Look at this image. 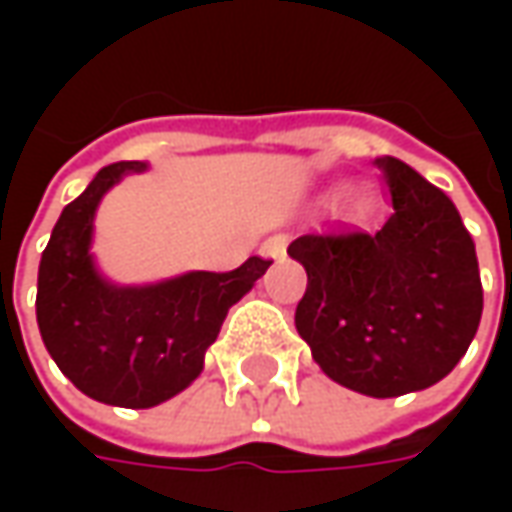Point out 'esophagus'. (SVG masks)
Returning <instances> with one entry per match:
<instances>
[{
  "mask_svg": "<svg viewBox=\"0 0 512 512\" xmlns=\"http://www.w3.org/2000/svg\"><path fill=\"white\" fill-rule=\"evenodd\" d=\"M287 239L285 236H270L265 245H262V256H270V259H279L285 253Z\"/></svg>",
  "mask_w": 512,
  "mask_h": 512,
  "instance_id": "obj_1",
  "label": "esophagus"
}]
</instances>
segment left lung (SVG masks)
Segmentation results:
<instances>
[{
    "label": "left lung",
    "instance_id": "obj_1",
    "mask_svg": "<svg viewBox=\"0 0 512 512\" xmlns=\"http://www.w3.org/2000/svg\"><path fill=\"white\" fill-rule=\"evenodd\" d=\"M376 165L393 213L382 230L305 233L287 253L307 270L296 330L333 382L390 399L444 379L482 319L473 236L450 196L396 156Z\"/></svg>",
    "mask_w": 512,
    "mask_h": 512
}]
</instances>
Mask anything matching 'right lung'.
Returning a JSON list of instances; mask_svg holds the SVG:
<instances>
[{
    "instance_id": "right-lung-1",
    "label": "right lung",
    "mask_w": 512,
    "mask_h": 512,
    "mask_svg": "<svg viewBox=\"0 0 512 512\" xmlns=\"http://www.w3.org/2000/svg\"><path fill=\"white\" fill-rule=\"evenodd\" d=\"M139 162H116L96 173L50 233L39 262L36 322L59 370L85 396L116 407H153L185 390L202 373L236 305L270 259L250 256L227 273H185L162 285L113 287L90 262L93 210L102 193Z\"/></svg>"
}]
</instances>
